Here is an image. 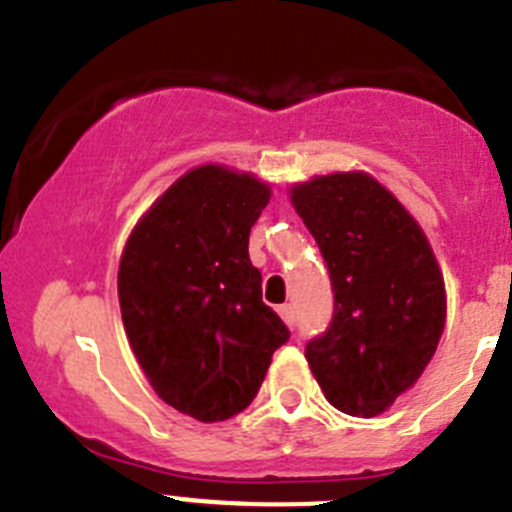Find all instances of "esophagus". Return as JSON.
I'll return each mask as SVG.
<instances>
[{"label": "esophagus", "instance_id": "1", "mask_svg": "<svg viewBox=\"0 0 512 512\" xmlns=\"http://www.w3.org/2000/svg\"><path fill=\"white\" fill-rule=\"evenodd\" d=\"M278 316H281L283 321L293 328V306L291 303H283V306H278Z\"/></svg>", "mask_w": 512, "mask_h": 512}]
</instances>
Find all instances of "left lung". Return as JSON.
Masks as SVG:
<instances>
[{"label": "left lung", "instance_id": "obj_1", "mask_svg": "<svg viewBox=\"0 0 512 512\" xmlns=\"http://www.w3.org/2000/svg\"><path fill=\"white\" fill-rule=\"evenodd\" d=\"M333 288L331 326L306 343L328 403L371 418L426 371L445 326V286L426 234L401 201L363 171L291 189Z\"/></svg>", "mask_w": 512, "mask_h": 512}]
</instances>
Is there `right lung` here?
<instances>
[{
	"label": "right lung",
	"instance_id": "right-lung-1",
	"mask_svg": "<svg viewBox=\"0 0 512 512\" xmlns=\"http://www.w3.org/2000/svg\"><path fill=\"white\" fill-rule=\"evenodd\" d=\"M271 189L206 164L136 224L119 263V306L136 361L161 401L201 423L256 398L286 323L261 298L251 226Z\"/></svg>",
	"mask_w": 512,
	"mask_h": 512
}]
</instances>
